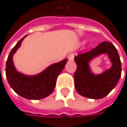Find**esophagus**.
Segmentation results:
<instances>
[{
    "label": "esophagus",
    "mask_w": 127,
    "mask_h": 127,
    "mask_svg": "<svg viewBox=\"0 0 127 127\" xmlns=\"http://www.w3.org/2000/svg\"><path fill=\"white\" fill-rule=\"evenodd\" d=\"M74 56H75V54L73 53H71L68 55V59L69 61H73L74 59Z\"/></svg>",
    "instance_id": "1"
}]
</instances>
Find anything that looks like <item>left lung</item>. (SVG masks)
<instances>
[{
	"label": "left lung",
	"mask_w": 127,
	"mask_h": 127,
	"mask_svg": "<svg viewBox=\"0 0 127 127\" xmlns=\"http://www.w3.org/2000/svg\"><path fill=\"white\" fill-rule=\"evenodd\" d=\"M101 54H107L112 63L110 68L96 75L90 68V62ZM77 69L74 73L76 91L90 99L105 97L115 88L122 74V65L117 50L111 42L100 43L91 51L74 57Z\"/></svg>",
	"instance_id": "8db88e82"
}]
</instances>
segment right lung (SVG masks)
Returning a JSON list of instances; mask_svg holds the SVG:
<instances>
[{"label": "right lung", "instance_id": "add662e5", "mask_svg": "<svg viewBox=\"0 0 127 127\" xmlns=\"http://www.w3.org/2000/svg\"><path fill=\"white\" fill-rule=\"evenodd\" d=\"M27 36L17 42L8 55L5 68L6 78L8 83L17 94L28 100H40L52 93L56 85L57 76L64 68L68 59L51 64L40 73L34 76H27L17 71L14 66L12 57Z\"/></svg>", "mask_w": 127, "mask_h": 127}]
</instances>
